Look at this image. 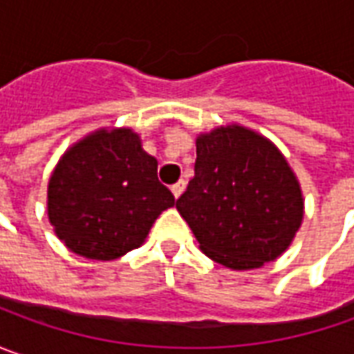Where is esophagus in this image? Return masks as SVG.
<instances>
[{
    "label": "esophagus",
    "instance_id": "1",
    "mask_svg": "<svg viewBox=\"0 0 354 354\" xmlns=\"http://www.w3.org/2000/svg\"><path fill=\"white\" fill-rule=\"evenodd\" d=\"M185 191V181L181 179V181H177L175 185H171V193H173V197L175 198H179L181 197V193Z\"/></svg>",
    "mask_w": 354,
    "mask_h": 354
}]
</instances>
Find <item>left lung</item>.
I'll return each instance as SVG.
<instances>
[{"instance_id":"1","label":"left lung","mask_w":354,"mask_h":354,"mask_svg":"<svg viewBox=\"0 0 354 354\" xmlns=\"http://www.w3.org/2000/svg\"><path fill=\"white\" fill-rule=\"evenodd\" d=\"M175 207L201 250L232 270L276 260L304 218L301 189L288 161L242 126L198 136L195 177Z\"/></svg>"}]
</instances>
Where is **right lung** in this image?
Masks as SVG:
<instances>
[{"instance_id":"right-lung-1","label":"right lung","mask_w":354,"mask_h":354,"mask_svg":"<svg viewBox=\"0 0 354 354\" xmlns=\"http://www.w3.org/2000/svg\"><path fill=\"white\" fill-rule=\"evenodd\" d=\"M48 221L71 250L114 260L142 244L175 205L157 179V159L131 129H100L71 147L48 181Z\"/></svg>"}]
</instances>
